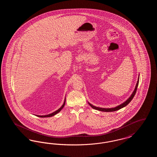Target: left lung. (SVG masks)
I'll list each match as a JSON object with an SVG mask.
<instances>
[{"instance_id":"obj_1","label":"left lung","mask_w":157,"mask_h":157,"mask_svg":"<svg viewBox=\"0 0 157 157\" xmlns=\"http://www.w3.org/2000/svg\"><path fill=\"white\" fill-rule=\"evenodd\" d=\"M139 79H140V75H139V77H138V81L136 83V85L135 86V88L134 90V92H132V94H131V95L130 96V97L128 99H127L126 101H125L124 103H122V104L120 105L115 108H99V107H97V106H94L93 105L91 104L88 102V104H90V106L93 108V109H95L96 110H98V111H103V112H113V111H118L120 109L125 107V106H127V105L131 101L132 99H133V98L134 97L135 95V93L136 92V90H137V88H138V83H139Z\"/></svg>"}]
</instances>
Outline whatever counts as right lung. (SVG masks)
I'll list each match as a JSON object with an SVG mask.
<instances>
[{
    "mask_svg": "<svg viewBox=\"0 0 157 157\" xmlns=\"http://www.w3.org/2000/svg\"><path fill=\"white\" fill-rule=\"evenodd\" d=\"M65 101H66V98L65 99L64 102H63V105H62V106H61L60 108H59L58 110H56V111L52 112V113H50V114L46 115H36V116L39 117H40V118H45V117H52L53 115H55L57 114L58 112H59L60 111L62 110V108L64 107V106H65Z\"/></svg>",
    "mask_w": 157,
    "mask_h": 157,
    "instance_id": "1",
    "label": "right lung"
}]
</instances>
